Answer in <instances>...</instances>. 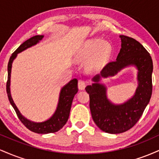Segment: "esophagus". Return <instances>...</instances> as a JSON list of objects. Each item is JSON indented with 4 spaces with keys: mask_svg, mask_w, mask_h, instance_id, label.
<instances>
[{
    "mask_svg": "<svg viewBox=\"0 0 159 159\" xmlns=\"http://www.w3.org/2000/svg\"><path fill=\"white\" fill-rule=\"evenodd\" d=\"M78 89H79V90H84V88L86 87L85 82L84 81H82V80H79V81H78Z\"/></svg>",
    "mask_w": 159,
    "mask_h": 159,
    "instance_id": "1",
    "label": "esophagus"
}]
</instances>
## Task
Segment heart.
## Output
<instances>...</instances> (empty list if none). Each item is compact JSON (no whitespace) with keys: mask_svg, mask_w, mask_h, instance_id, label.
Masks as SVG:
<instances>
[{"mask_svg":"<svg viewBox=\"0 0 159 159\" xmlns=\"http://www.w3.org/2000/svg\"><path fill=\"white\" fill-rule=\"evenodd\" d=\"M112 48L108 42L101 39H93L87 41L80 52L81 59H88L92 57L90 66L93 69L101 67L111 56Z\"/></svg>","mask_w":159,"mask_h":159,"instance_id":"heart-1","label":"heart"}]
</instances>
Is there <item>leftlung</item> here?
Segmentation results:
<instances>
[{
	"mask_svg": "<svg viewBox=\"0 0 159 159\" xmlns=\"http://www.w3.org/2000/svg\"><path fill=\"white\" fill-rule=\"evenodd\" d=\"M121 48L115 61L110 62L99 74L93 78L94 83L86 87L90 96V109L96 125L103 132L120 134L132 128L139 120L152 96V61L150 54L139 42L120 35ZM134 66L138 69V87L134 96L122 104L113 103L107 96V88L100 83L102 77L114 76L122 69Z\"/></svg>",
	"mask_w": 159,
	"mask_h": 159,
	"instance_id": "8db88e82",
	"label": "left lung"
}]
</instances>
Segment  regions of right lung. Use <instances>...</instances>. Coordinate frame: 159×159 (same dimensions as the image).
Here are the masks:
<instances>
[{"instance_id":"add662e5","label":"right lung","mask_w":159,"mask_h":159,"mask_svg":"<svg viewBox=\"0 0 159 159\" xmlns=\"http://www.w3.org/2000/svg\"><path fill=\"white\" fill-rule=\"evenodd\" d=\"M43 35H36L30 38L23 43L15 51V52L10 57V61L7 66V72H8V78L7 83V93L8 96L9 101L14 110L17 114L18 117L21 120V122L26 126L29 130L38 134H48V133H54L58 132L62 129L69 119V113H70L71 106H72V100L74 96L78 93V80L76 78L71 80L69 83L63 86L60 92L59 100H58L57 106L54 113L49 119L45 121L36 123L27 119L25 116L20 113L16 104L14 103L12 96L10 93V78H11V69H12V62L16 59L18 54L21 53L23 51L30 48L39 43L43 38Z\"/></svg>"}]
</instances>
